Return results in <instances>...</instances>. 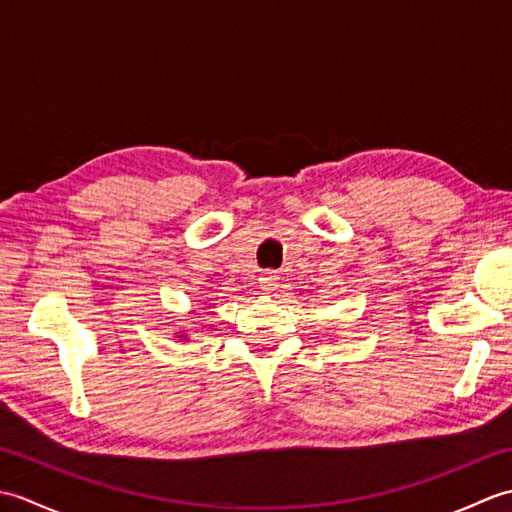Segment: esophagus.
<instances>
[{
    "instance_id": "obj_1",
    "label": "esophagus",
    "mask_w": 512,
    "mask_h": 512,
    "mask_svg": "<svg viewBox=\"0 0 512 512\" xmlns=\"http://www.w3.org/2000/svg\"><path fill=\"white\" fill-rule=\"evenodd\" d=\"M277 284H279V277H277L275 273H264V277H262V288H264L266 292L275 290Z\"/></svg>"
}]
</instances>
